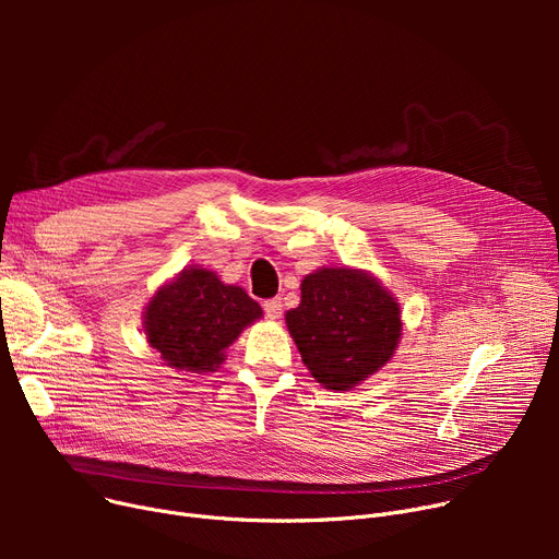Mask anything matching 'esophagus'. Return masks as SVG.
<instances>
[{
  "label": "esophagus",
  "instance_id": "esophagus-1",
  "mask_svg": "<svg viewBox=\"0 0 559 559\" xmlns=\"http://www.w3.org/2000/svg\"><path fill=\"white\" fill-rule=\"evenodd\" d=\"M262 308H264V312H267V317L270 319H278L281 317V299H267L262 304Z\"/></svg>",
  "mask_w": 559,
  "mask_h": 559
}]
</instances>
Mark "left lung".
Returning <instances> with one entry per match:
<instances>
[{
  "label": "left lung",
  "instance_id": "1",
  "mask_svg": "<svg viewBox=\"0 0 559 559\" xmlns=\"http://www.w3.org/2000/svg\"><path fill=\"white\" fill-rule=\"evenodd\" d=\"M287 331L319 385L348 392L385 367L401 340V308L365 270L321 267L301 281Z\"/></svg>",
  "mask_w": 559,
  "mask_h": 559
}]
</instances>
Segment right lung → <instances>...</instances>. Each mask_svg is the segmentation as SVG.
<instances>
[{
    "instance_id": "add662e5",
    "label": "right lung",
    "mask_w": 559,
    "mask_h": 559,
    "mask_svg": "<svg viewBox=\"0 0 559 559\" xmlns=\"http://www.w3.org/2000/svg\"><path fill=\"white\" fill-rule=\"evenodd\" d=\"M260 317L262 308L242 287L188 267L158 287L144 308L142 329L167 367L205 373L219 369L226 346Z\"/></svg>"
}]
</instances>
